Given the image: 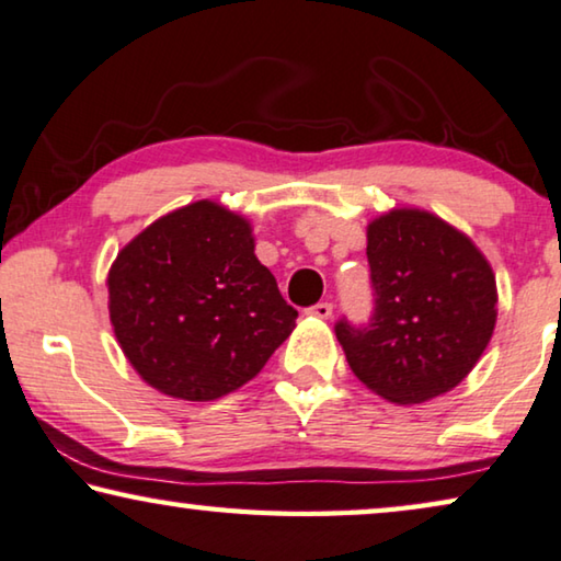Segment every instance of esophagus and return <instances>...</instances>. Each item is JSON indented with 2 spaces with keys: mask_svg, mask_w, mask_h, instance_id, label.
<instances>
[{
  "mask_svg": "<svg viewBox=\"0 0 561 561\" xmlns=\"http://www.w3.org/2000/svg\"><path fill=\"white\" fill-rule=\"evenodd\" d=\"M307 314L320 317V320H330V317H332V305H330V302H320V305L309 307V309H307Z\"/></svg>",
  "mask_w": 561,
  "mask_h": 561,
  "instance_id": "34e87169",
  "label": "esophagus"
}]
</instances>
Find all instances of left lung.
I'll return each mask as SVG.
<instances>
[{
  "label": "left lung",
  "instance_id": "1",
  "mask_svg": "<svg viewBox=\"0 0 561 561\" xmlns=\"http://www.w3.org/2000/svg\"><path fill=\"white\" fill-rule=\"evenodd\" d=\"M367 262L373 322L334 328L357 380L396 405L454 390L496 328L489 259L440 216L396 206L367 224Z\"/></svg>",
  "mask_w": 561,
  "mask_h": 561
}]
</instances>
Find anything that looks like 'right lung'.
I'll use <instances>...</instances> for the list:
<instances>
[{"mask_svg":"<svg viewBox=\"0 0 561 561\" xmlns=\"http://www.w3.org/2000/svg\"><path fill=\"white\" fill-rule=\"evenodd\" d=\"M252 221L216 201L156 219L107 272L115 340L163 396L206 403L256 378L297 309L254 254Z\"/></svg>","mask_w":561,"mask_h":561,"instance_id":"add662e5","label":"right lung"}]
</instances>
